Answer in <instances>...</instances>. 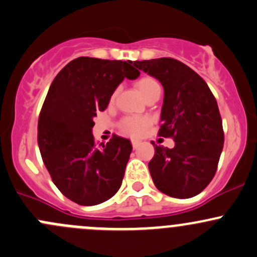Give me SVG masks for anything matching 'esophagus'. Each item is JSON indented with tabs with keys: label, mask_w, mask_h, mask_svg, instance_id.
I'll return each mask as SVG.
<instances>
[{
	"label": "esophagus",
	"mask_w": 257,
	"mask_h": 257,
	"mask_svg": "<svg viewBox=\"0 0 257 257\" xmlns=\"http://www.w3.org/2000/svg\"><path fill=\"white\" fill-rule=\"evenodd\" d=\"M131 144H132V147L137 148L140 146V144H141V142H140L139 140H131Z\"/></svg>",
	"instance_id": "1"
}]
</instances>
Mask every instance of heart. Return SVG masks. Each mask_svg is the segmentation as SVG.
<instances>
[{"label": "heart", "instance_id": "1", "mask_svg": "<svg viewBox=\"0 0 257 257\" xmlns=\"http://www.w3.org/2000/svg\"><path fill=\"white\" fill-rule=\"evenodd\" d=\"M136 88L140 94L147 99L153 92L161 91V85L158 81L152 76H142L136 83ZM150 125V120L146 117H139V116H126L120 121L121 131L130 136H140Z\"/></svg>", "mask_w": 257, "mask_h": 257}]
</instances>
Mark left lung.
<instances>
[{"label":"left lung","mask_w":257,"mask_h":257,"mask_svg":"<svg viewBox=\"0 0 257 257\" xmlns=\"http://www.w3.org/2000/svg\"><path fill=\"white\" fill-rule=\"evenodd\" d=\"M165 89L158 135L171 137L173 148L155 146L148 163L153 183L179 199L199 194L211 182L224 146L218 104L203 78L173 58L134 62Z\"/></svg>","instance_id":"obj_1"}]
</instances>
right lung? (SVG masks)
Listing matches in <instances>:
<instances>
[{
    "label": "right lung",
    "mask_w": 257,
    "mask_h": 257,
    "mask_svg": "<svg viewBox=\"0 0 257 257\" xmlns=\"http://www.w3.org/2000/svg\"><path fill=\"white\" fill-rule=\"evenodd\" d=\"M131 60L80 57L58 73L38 118V146L53 183L79 205H96L120 189L132 151L127 139L113 135L96 145L94 116L107 107L125 78L140 71Z\"/></svg>",
    "instance_id": "right-lung-1"
}]
</instances>
